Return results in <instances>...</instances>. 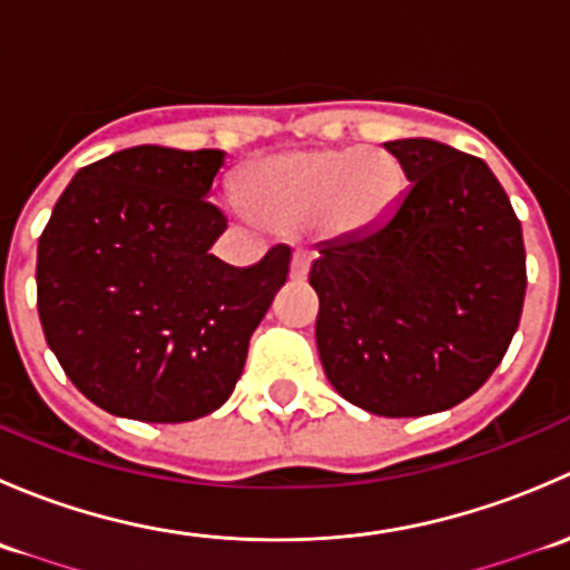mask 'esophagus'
I'll return each mask as SVG.
<instances>
[{"instance_id": "34e87169", "label": "esophagus", "mask_w": 570, "mask_h": 570, "mask_svg": "<svg viewBox=\"0 0 570 570\" xmlns=\"http://www.w3.org/2000/svg\"><path fill=\"white\" fill-rule=\"evenodd\" d=\"M308 264H312V250L297 248L295 256H292V281H303L308 273Z\"/></svg>"}]
</instances>
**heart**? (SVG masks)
<instances>
[{"label":"heart","instance_id":"b5f03b06","mask_svg":"<svg viewBox=\"0 0 570 570\" xmlns=\"http://www.w3.org/2000/svg\"><path fill=\"white\" fill-rule=\"evenodd\" d=\"M396 189L400 165L375 148L278 154L239 178L248 209L269 223H301L331 209L344 226H366L392 206Z\"/></svg>","mask_w":570,"mask_h":570}]
</instances>
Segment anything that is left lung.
<instances>
[{"label": "left lung", "instance_id": "1", "mask_svg": "<svg viewBox=\"0 0 570 570\" xmlns=\"http://www.w3.org/2000/svg\"><path fill=\"white\" fill-rule=\"evenodd\" d=\"M411 187L375 228L320 248L322 370L377 416L458 405L493 375L527 292L521 223L480 157L411 137L386 142Z\"/></svg>", "mask_w": 570, "mask_h": 570}]
</instances>
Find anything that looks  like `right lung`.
<instances>
[{
	"instance_id": "1",
	"label": "right lung",
	"mask_w": 570,
	"mask_h": 570,
	"mask_svg": "<svg viewBox=\"0 0 570 570\" xmlns=\"http://www.w3.org/2000/svg\"><path fill=\"white\" fill-rule=\"evenodd\" d=\"M226 154L135 146L73 176L38 239V314L51 353L90 402L137 422L220 407L292 250L253 267L209 253L226 217L206 200Z\"/></svg>"
}]
</instances>
